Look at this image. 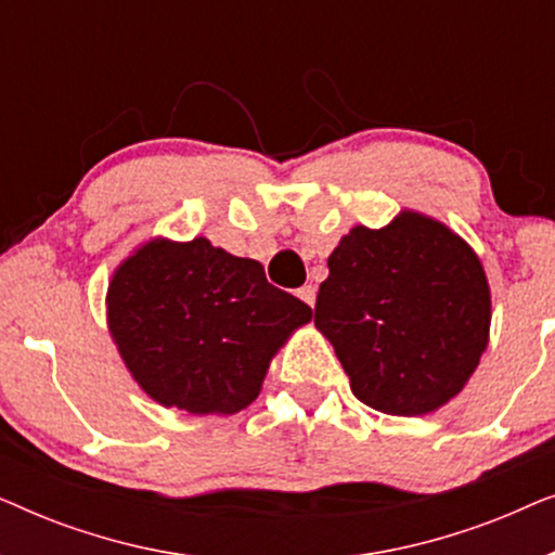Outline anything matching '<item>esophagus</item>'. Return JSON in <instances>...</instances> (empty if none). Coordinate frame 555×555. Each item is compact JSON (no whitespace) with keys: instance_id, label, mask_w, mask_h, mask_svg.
<instances>
[{"instance_id":"1","label":"esophagus","mask_w":555,"mask_h":555,"mask_svg":"<svg viewBox=\"0 0 555 555\" xmlns=\"http://www.w3.org/2000/svg\"><path fill=\"white\" fill-rule=\"evenodd\" d=\"M315 285H302L300 287V291H298V298L302 300V302H308V306L310 308H313L315 306Z\"/></svg>"}]
</instances>
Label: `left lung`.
<instances>
[{
    "label": "left lung",
    "instance_id": "1",
    "mask_svg": "<svg viewBox=\"0 0 555 555\" xmlns=\"http://www.w3.org/2000/svg\"><path fill=\"white\" fill-rule=\"evenodd\" d=\"M315 325L356 399L384 414L422 416L457 397L488 348V278L450 227L401 211L384 230L353 227L338 242Z\"/></svg>",
    "mask_w": 555,
    "mask_h": 555
}]
</instances>
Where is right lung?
<instances>
[{"label": "right lung", "mask_w": 555, "mask_h": 555, "mask_svg": "<svg viewBox=\"0 0 555 555\" xmlns=\"http://www.w3.org/2000/svg\"><path fill=\"white\" fill-rule=\"evenodd\" d=\"M108 328L151 399L234 414L257 399L278 348L313 318L262 264L209 240H151L113 272Z\"/></svg>", "instance_id": "1"}]
</instances>
